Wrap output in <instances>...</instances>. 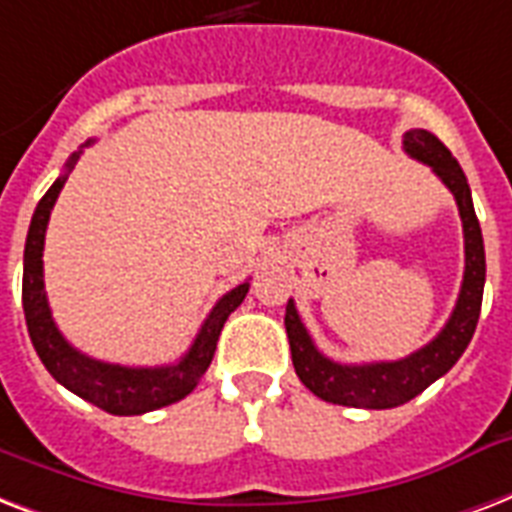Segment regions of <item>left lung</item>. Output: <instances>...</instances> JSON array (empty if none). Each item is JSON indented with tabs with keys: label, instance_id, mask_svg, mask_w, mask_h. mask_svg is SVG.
I'll return each mask as SVG.
<instances>
[{
	"label": "left lung",
	"instance_id": "1",
	"mask_svg": "<svg viewBox=\"0 0 512 512\" xmlns=\"http://www.w3.org/2000/svg\"><path fill=\"white\" fill-rule=\"evenodd\" d=\"M403 149L414 160L425 162L433 173L449 186L459 208L462 232H465V277L459 288V299L454 304L449 323L441 328V334L422 350L411 352L403 360H382V363H360L347 366L326 358L315 347L312 336L301 323L293 299L285 307V331L291 344L293 368L299 374L301 384L318 398L328 403L352 408H395L417 398L435 379H441L449 371L467 344L473 339L478 315H481L483 283H486V253H483V235L478 216H475L473 197L467 178L459 168V162L451 157L446 146L427 130H408L403 136Z\"/></svg>",
	"mask_w": 512,
	"mask_h": 512
}]
</instances>
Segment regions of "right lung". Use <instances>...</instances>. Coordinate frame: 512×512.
I'll list each match as a JSON object with an SVG mask.
<instances>
[{
  "label": "right lung",
  "mask_w": 512,
  "mask_h": 512,
  "mask_svg": "<svg viewBox=\"0 0 512 512\" xmlns=\"http://www.w3.org/2000/svg\"><path fill=\"white\" fill-rule=\"evenodd\" d=\"M90 144V141H87ZM79 160V152H74L66 162V173L55 178V184L39 200L37 211L31 216L29 235H26V251H23V315L34 350L39 360L45 363L55 382H61L66 390H71L87 403L104 408L117 417H136L146 414L154 408L170 406L176 400L186 398L197 387L202 374L208 371L216 352V342L227 318L243 304L248 283L237 285L229 293H224L211 315L202 323L200 334L194 339L184 358L173 366H154V368H133L117 366V363H104L74 350L63 334L55 326L47 304L45 280H42V251H45V232L50 211L55 200L61 194L69 170Z\"/></svg>",
  "instance_id": "1"
}]
</instances>
